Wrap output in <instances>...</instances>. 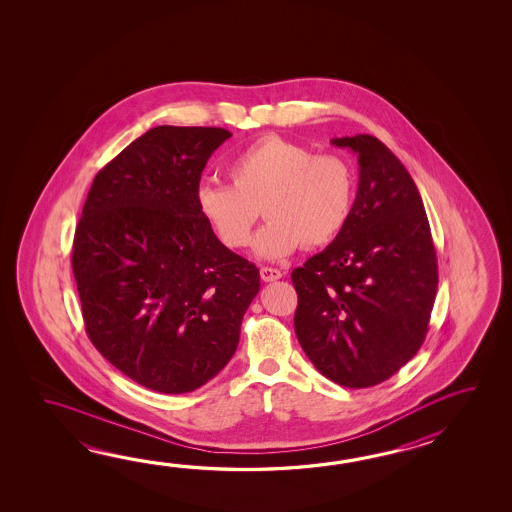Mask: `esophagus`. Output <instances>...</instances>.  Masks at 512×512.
Returning a JSON list of instances; mask_svg holds the SVG:
<instances>
[{"label": "esophagus", "mask_w": 512, "mask_h": 512, "mask_svg": "<svg viewBox=\"0 0 512 512\" xmlns=\"http://www.w3.org/2000/svg\"><path fill=\"white\" fill-rule=\"evenodd\" d=\"M260 276L263 282H276V280H280L283 274L280 269H272V267H261Z\"/></svg>", "instance_id": "esophagus-1"}]
</instances>
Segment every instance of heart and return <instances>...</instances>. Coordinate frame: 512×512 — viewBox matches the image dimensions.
<instances>
[{"mask_svg": "<svg viewBox=\"0 0 512 512\" xmlns=\"http://www.w3.org/2000/svg\"><path fill=\"white\" fill-rule=\"evenodd\" d=\"M230 185L203 183L197 210L232 251L245 249L261 214L254 251L282 260L300 245H329L348 223L353 207V172L335 153H313L280 135H265L236 153L227 166Z\"/></svg>", "mask_w": 512, "mask_h": 512, "instance_id": "b5f03b06", "label": "heart"}]
</instances>
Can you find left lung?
I'll return each instance as SVG.
<instances>
[{
  "label": "left lung",
  "instance_id": "obj_1",
  "mask_svg": "<svg viewBox=\"0 0 512 512\" xmlns=\"http://www.w3.org/2000/svg\"><path fill=\"white\" fill-rule=\"evenodd\" d=\"M331 144L359 155V188L346 227L291 274L294 331L329 381L370 388L425 342L437 256L423 199L392 150L371 135Z\"/></svg>",
  "mask_w": 512,
  "mask_h": 512
}]
</instances>
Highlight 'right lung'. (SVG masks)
I'll return each mask as SVG.
<instances>
[{
	"label": "right lung",
	"mask_w": 512,
	"mask_h": 512,
	"mask_svg": "<svg viewBox=\"0 0 512 512\" xmlns=\"http://www.w3.org/2000/svg\"><path fill=\"white\" fill-rule=\"evenodd\" d=\"M223 128L157 126L98 172L73 241L87 337L131 381L194 392L227 366L260 291L256 265L197 210Z\"/></svg>",
	"instance_id": "right-lung-1"
}]
</instances>
